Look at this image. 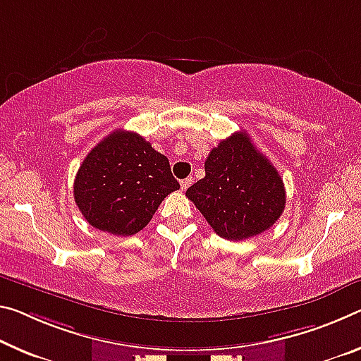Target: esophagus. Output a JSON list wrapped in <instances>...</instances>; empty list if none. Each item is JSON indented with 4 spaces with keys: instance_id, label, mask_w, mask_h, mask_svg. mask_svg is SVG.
I'll return each instance as SVG.
<instances>
[{
    "instance_id": "obj_1",
    "label": "esophagus",
    "mask_w": 361,
    "mask_h": 361,
    "mask_svg": "<svg viewBox=\"0 0 361 361\" xmlns=\"http://www.w3.org/2000/svg\"><path fill=\"white\" fill-rule=\"evenodd\" d=\"M192 176H188V178H185V180H181L180 181V185H181V190L183 191H186L188 190V188H190L191 185H192Z\"/></svg>"
}]
</instances>
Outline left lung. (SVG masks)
<instances>
[{"instance_id":"1","label":"left lung","mask_w":361,"mask_h":361,"mask_svg":"<svg viewBox=\"0 0 361 361\" xmlns=\"http://www.w3.org/2000/svg\"><path fill=\"white\" fill-rule=\"evenodd\" d=\"M205 176L186 197L228 241H243L274 225L286 205L278 170L257 151L245 131H236L210 151Z\"/></svg>"}]
</instances>
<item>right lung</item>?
<instances>
[{
  "mask_svg": "<svg viewBox=\"0 0 361 361\" xmlns=\"http://www.w3.org/2000/svg\"><path fill=\"white\" fill-rule=\"evenodd\" d=\"M180 190L169 159L142 136L116 130L85 157L73 181L80 212L96 230L131 236L141 231L170 192Z\"/></svg>",
  "mask_w": 361,
  "mask_h": 361,
  "instance_id": "obj_1",
  "label": "right lung"
}]
</instances>
